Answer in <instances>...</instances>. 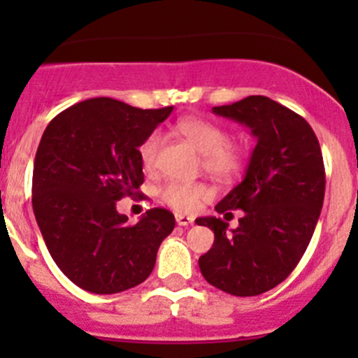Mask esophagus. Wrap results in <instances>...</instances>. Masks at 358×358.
<instances>
[{"instance_id":"obj_1","label":"esophagus","mask_w":358,"mask_h":358,"mask_svg":"<svg viewBox=\"0 0 358 358\" xmlns=\"http://www.w3.org/2000/svg\"><path fill=\"white\" fill-rule=\"evenodd\" d=\"M176 223H178L180 227H189L194 223V218H190V216H185V215H176Z\"/></svg>"}]
</instances>
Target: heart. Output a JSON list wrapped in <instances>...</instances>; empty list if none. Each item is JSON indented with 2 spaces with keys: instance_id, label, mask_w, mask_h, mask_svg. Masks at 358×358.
Masks as SVG:
<instances>
[{
  "instance_id": "obj_1",
  "label": "heart",
  "mask_w": 358,
  "mask_h": 358,
  "mask_svg": "<svg viewBox=\"0 0 358 358\" xmlns=\"http://www.w3.org/2000/svg\"><path fill=\"white\" fill-rule=\"evenodd\" d=\"M178 131L183 138L202 156V168L215 178H230L239 171L243 164L241 149L227 142L229 136L222 126L201 117H189L178 122ZM161 131L150 133L140 147V157L147 169L156 164L159 150L162 145ZM161 199L180 213H190L209 197V189L204 183L190 182H166L161 187Z\"/></svg>"
}]
</instances>
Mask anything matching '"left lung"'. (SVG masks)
Wrapping results in <instances>:
<instances>
[{"mask_svg": "<svg viewBox=\"0 0 358 358\" xmlns=\"http://www.w3.org/2000/svg\"><path fill=\"white\" fill-rule=\"evenodd\" d=\"M213 112L248 126L256 147L243 182L215 208L225 216L244 211L239 227L227 230L216 216L196 220L215 232L199 268L229 294H262L287 279L308 248L326 192L322 152L312 126L268 96L251 95Z\"/></svg>", "mask_w": 358, "mask_h": 358, "instance_id": "1", "label": "left lung"}]
</instances>
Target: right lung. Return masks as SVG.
Returning <instances> with one entry per match:
<instances>
[{
  "label": "right lung",
  "instance_id": "obj_1",
  "mask_svg": "<svg viewBox=\"0 0 358 358\" xmlns=\"http://www.w3.org/2000/svg\"><path fill=\"white\" fill-rule=\"evenodd\" d=\"M173 107L138 109L90 99L50 121L32 171V209L53 262L76 286L115 294L142 284L175 216L149 209L128 225L115 202L143 183L138 147Z\"/></svg>",
  "mask_w": 358,
  "mask_h": 358
}]
</instances>
